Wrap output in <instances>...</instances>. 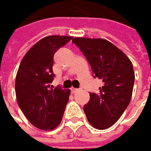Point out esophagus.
I'll return each mask as SVG.
<instances>
[{
	"instance_id": "esophagus-1",
	"label": "esophagus",
	"mask_w": 151,
	"mask_h": 151,
	"mask_svg": "<svg viewBox=\"0 0 151 151\" xmlns=\"http://www.w3.org/2000/svg\"><path fill=\"white\" fill-rule=\"evenodd\" d=\"M80 89H78V88H73V87H72L71 88V91H72V92L73 93H75V92H77V91H78Z\"/></svg>"
}]
</instances>
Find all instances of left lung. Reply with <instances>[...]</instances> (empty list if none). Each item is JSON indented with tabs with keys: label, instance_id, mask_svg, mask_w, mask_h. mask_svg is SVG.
<instances>
[{
	"label": "left lung",
	"instance_id": "8db88e82",
	"mask_svg": "<svg viewBox=\"0 0 151 151\" xmlns=\"http://www.w3.org/2000/svg\"><path fill=\"white\" fill-rule=\"evenodd\" d=\"M73 43L86 58L92 77L103 80L99 93L90 92L84 111L94 128L105 130L116 123L130 104L135 80L132 63L106 40L74 38Z\"/></svg>",
	"mask_w": 151,
	"mask_h": 151
}]
</instances>
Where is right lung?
<instances>
[{
	"instance_id": "add662e5",
	"label": "right lung",
	"mask_w": 151,
	"mask_h": 151,
	"mask_svg": "<svg viewBox=\"0 0 151 151\" xmlns=\"http://www.w3.org/2000/svg\"><path fill=\"white\" fill-rule=\"evenodd\" d=\"M72 40L70 36H47L25 54L15 78L18 104L27 120L40 130H53L61 122L71 93L51 83L54 53Z\"/></svg>"
}]
</instances>
